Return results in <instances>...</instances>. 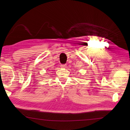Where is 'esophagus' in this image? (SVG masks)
Wrapping results in <instances>:
<instances>
[{"label":"esophagus","mask_w":130,"mask_h":130,"mask_svg":"<svg viewBox=\"0 0 130 130\" xmlns=\"http://www.w3.org/2000/svg\"><path fill=\"white\" fill-rule=\"evenodd\" d=\"M60 67L62 68H66V67H67V66H66V64H61Z\"/></svg>","instance_id":"1"}]
</instances>
